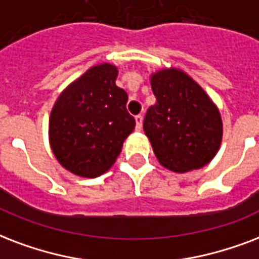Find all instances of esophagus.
<instances>
[{
  "label": "esophagus",
  "mask_w": 259,
  "mask_h": 259,
  "mask_svg": "<svg viewBox=\"0 0 259 259\" xmlns=\"http://www.w3.org/2000/svg\"><path fill=\"white\" fill-rule=\"evenodd\" d=\"M135 123H136V131H140L142 130V125H143V117L140 115H138L135 117Z\"/></svg>",
  "instance_id": "34e87169"
}]
</instances>
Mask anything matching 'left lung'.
<instances>
[{"label":"left lung","mask_w":259,"mask_h":259,"mask_svg":"<svg viewBox=\"0 0 259 259\" xmlns=\"http://www.w3.org/2000/svg\"><path fill=\"white\" fill-rule=\"evenodd\" d=\"M150 82L157 102L147 111L143 130L158 162L176 173L208 165L223 139L215 102L181 69L158 70Z\"/></svg>","instance_id":"left-lung-1"}]
</instances>
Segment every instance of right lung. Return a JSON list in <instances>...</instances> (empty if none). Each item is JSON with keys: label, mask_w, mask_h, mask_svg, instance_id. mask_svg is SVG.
Segmentation results:
<instances>
[{"label": "right lung", "mask_w": 259, "mask_h": 259, "mask_svg": "<svg viewBox=\"0 0 259 259\" xmlns=\"http://www.w3.org/2000/svg\"><path fill=\"white\" fill-rule=\"evenodd\" d=\"M119 70L100 63L86 70L55 101L48 140L62 167L85 178L104 174L115 163L135 128L128 96L116 85Z\"/></svg>", "instance_id": "add662e5"}]
</instances>
